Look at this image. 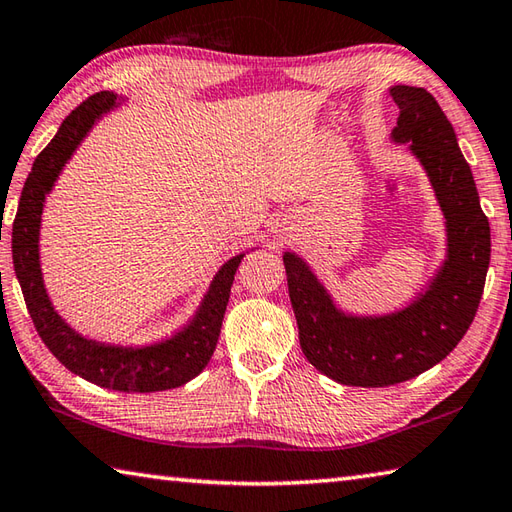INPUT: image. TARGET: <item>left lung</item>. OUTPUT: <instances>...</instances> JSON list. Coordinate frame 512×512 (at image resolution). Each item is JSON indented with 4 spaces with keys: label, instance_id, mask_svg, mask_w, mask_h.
<instances>
[{
    "label": "left lung",
    "instance_id": "left-lung-1",
    "mask_svg": "<svg viewBox=\"0 0 512 512\" xmlns=\"http://www.w3.org/2000/svg\"><path fill=\"white\" fill-rule=\"evenodd\" d=\"M401 109L396 143L423 163L448 221V259L430 288L407 309L383 318L345 315L300 257L284 255L300 347L324 376L351 387H387L423 374L466 336L486 284L490 226L470 165L439 102L421 87H392Z\"/></svg>",
    "mask_w": 512,
    "mask_h": 512
}]
</instances>
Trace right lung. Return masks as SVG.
Returning <instances> with one entry per match:
<instances>
[{"label": "right lung", "instance_id": "add662e5", "mask_svg": "<svg viewBox=\"0 0 512 512\" xmlns=\"http://www.w3.org/2000/svg\"><path fill=\"white\" fill-rule=\"evenodd\" d=\"M114 105L116 96L109 91L89 96L64 118L53 141L37 154L13 221V264L35 329L64 367L89 383L116 389V392H165L199 376L210 362L219 340L221 322H224L230 286L244 255L228 259L219 268L190 324H185L172 338L138 349L109 347L78 336L53 311L42 284L37 239H40L44 197L51 192L64 163L69 161L96 118Z\"/></svg>", "mask_w": 512, "mask_h": 512}]
</instances>
